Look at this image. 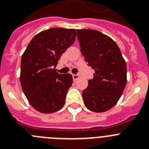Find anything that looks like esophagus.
<instances>
[{"label":"esophagus","mask_w":149,"mask_h":149,"mask_svg":"<svg viewBox=\"0 0 149 149\" xmlns=\"http://www.w3.org/2000/svg\"><path fill=\"white\" fill-rule=\"evenodd\" d=\"M72 77H73V80L74 81H76V80H77L79 77V75L78 74H72Z\"/></svg>","instance_id":"1"}]
</instances>
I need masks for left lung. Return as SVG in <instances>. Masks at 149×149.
<instances>
[{
    "mask_svg": "<svg viewBox=\"0 0 149 149\" xmlns=\"http://www.w3.org/2000/svg\"><path fill=\"white\" fill-rule=\"evenodd\" d=\"M81 53L95 70L82 95L86 108L101 113L112 108L122 96L127 83V65L111 38L98 30H77Z\"/></svg>",
    "mask_w": 149,
    "mask_h": 149,
    "instance_id": "left-lung-1",
    "label": "left lung"
}]
</instances>
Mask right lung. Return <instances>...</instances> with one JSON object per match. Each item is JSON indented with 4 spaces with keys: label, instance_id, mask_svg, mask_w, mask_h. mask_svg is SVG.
<instances>
[{
    "label": "right lung",
    "instance_id": "right-lung-1",
    "mask_svg": "<svg viewBox=\"0 0 149 149\" xmlns=\"http://www.w3.org/2000/svg\"><path fill=\"white\" fill-rule=\"evenodd\" d=\"M76 30L53 27L34 36L21 61L20 81L30 105L43 113L60 110L73 80L70 74H61L55 67L62 54L75 40Z\"/></svg>",
    "mask_w": 149,
    "mask_h": 149
}]
</instances>
